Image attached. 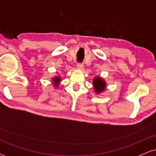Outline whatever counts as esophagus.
<instances>
[{
	"label": "esophagus",
	"mask_w": 156,
	"mask_h": 156,
	"mask_svg": "<svg viewBox=\"0 0 156 156\" xmlns=\"http://www.w3.org/2000/svg\"><path fill=\"white\" fill-rule=\"evenodd\" d=\"M83 67H84L83 64L81 63H78V64H77V68H78V69H80V70L83 69Z\"/></svg>",
	"instance_id": "1"
}]
</instances>
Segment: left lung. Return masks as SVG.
I'll list each match as a JSON object with an SVG mask.
<instances>
[{
	"mask_svg": "<svg viewBox=\"0 0 156 156\" xmlns=\"http://www.w3.org/2000/svg\"><path fill=\"white\" fill-rule=\"evenodd\" d=\"M93 87L97 94L103 92L106 88V83L103 78L99 76H95L93 78Z\"/></svg>",
	"mask_w": 156,
	"mask_h": 156,
	"instance_id": "left-lung-1",
	"label": "left lung"
}]
</instances>
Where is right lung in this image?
<instances>
[{"instance_id":"right-lung-1","label":"right lung","mask_w":156,"mask_h":156,"mask_svg":"<svg viewBox=\"0 0 156 156\" xmlns=\"http://www.w3.org/2000/svg\"><path fill=\"white\" fill-rule=\"evenodd\" d=\"M61 80H62V79H61L60 76H55L52 78V83L53 84L55 88H57L59 86Z\"/></svg>"}]
</instances>
